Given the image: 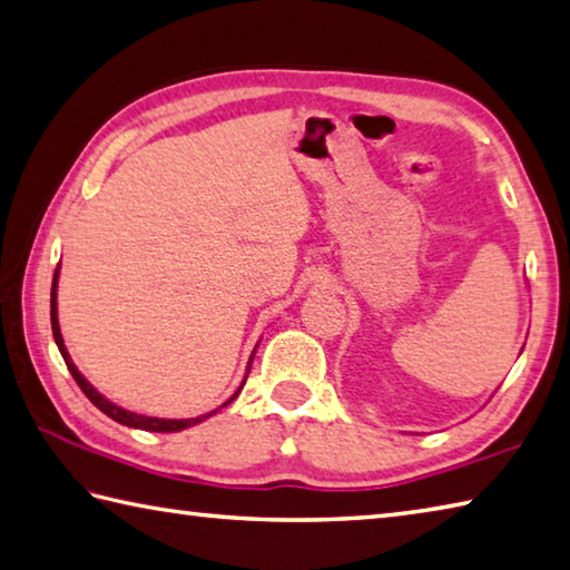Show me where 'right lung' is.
<instances>
[{
  "mask_svg": "<svg viewBox=\"0 0 570 570\" xmlns=\"http://www.w3.org/2000/svg\"><path fill=\"white\" fill-rule=\"evenodd\" d=\"M57 275H59V271L53 273V283H51V332H53V342H57V347H59V352H61L63 362H67L71 377L77 380V384L81 386V392H83L86 396H89L91 404L99 406V410H101L106 416H111L114 422L126 424V426H134V429H144V432H180V429H188V426L198 424V422H203V419H208V416H213V414L218 412V410H213V412H208V414H200V416H193V419H158V416H144V414H134V412L121 410V406H116L114 402H109V400H106V396H101L99 392H96L94 386L81 377V372L77 370V364L71 362L67 347H63V340H61V332H59V320H57ZM225 404H228V402H225ZM225 404H223V406H225Z\"/></svg>",
  "mask_w": 570,
  "mask_h": 570,
  "instance_id": "obj_1",
  "label": "right lung"
}]
</instances>
